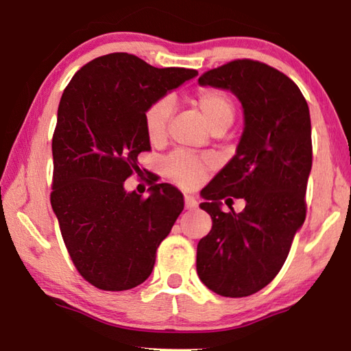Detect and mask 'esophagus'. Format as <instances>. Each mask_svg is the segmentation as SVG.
I'll return each instance as SVG.
<instances>
[{
  "mask_svg": "<svg viewBox=\"0 0 351 351\" xmlns=\"http://www.w3.org/2000/svg\"><path fill=\"white\" fill-rule=\"evenodd\" d=\"M184 204H186L187 209H195L198 206V199L193 195H184Z\"/></svg>",
  "mask_w": 351,
  "mask_h": 351,
  "instance_id": "obj_1",
  "label": "esophagus"
}]
</instances>
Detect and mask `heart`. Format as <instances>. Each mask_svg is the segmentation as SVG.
<instances>
[{"label": "heart", "mask_w": 351, "mask_h": 351, "mask_svg": "<svg viewBox=\"0 0 351 351\" xmlns=\"http://www.w3.org/2000/svg\"><path fill=\"white\" fill-rule=\"evenodd\" d=\"M193 104L199 110L210 130L228 128L234 122L235 106L228 94L218 90H201L193 97ZM173 112V105L169 99H159L153 102L144 112V127L148 141L152 144H161L167 138L169 122ZM209 161L195 154L176 150L162 161L165 176L181 187H195L203 180Z\"/></svg>", "instance_id": "heart-1"}]
</instances>
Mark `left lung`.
<instances>
[{"label": "left lung", "mask_w": 351, "mask_h": 351, "mask_svg": "<svg viewBox=\"0 0 351 351\" xmlns=\"http://www.w3.org/2000/svg\"><path fill=\"white\" fill-rule=\"evenodd\" d=\"M198 83L237 96L245 128L234 158L201 190L212 229L198 243L197 271L213 293L246 297L278 274L305 221L310 110L289 77L247 58L207 71ZM230 196L245 199V209L223 213L221 199L228 204Z\"/></svg>", "instance_id": "1"}]
</instances>
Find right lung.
<instances>
[{
    "mask_svg": "<svg viewBox=\"0 0 351 351\" xmlns=\"http://www.w3.org/2000/svg\"><path fill=\"white\" fill-rule=\"evenodd\" d=\"M197 75L114 52L86 63L63 91L52 138L51 206L77 271L99 289L145 282L184 209L171 184H153L142 198L123 182L139 171L138 154L150 150L145 110Z\"/></svg>",
    "mask_w": 351,
    "mask_h": 351,
    "instance_id": "1",
    "label": "right lung"
}]
</instances>
